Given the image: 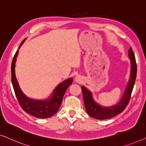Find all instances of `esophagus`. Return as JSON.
<instances>
[{"mask_svg": "<svg viewBox=\"0 0 146 146\" xmlns=\"http://www.w3.org/2000/svg\"><path fill=\"white\" fill-rule=\"evenodd\" d=\"M75 81L77 82H81L82 81V78L81 76H77L75 78Z\"/></svg>", "mask_w": 146, "mask_h": 146, "instance_id": "34e87169", "label": "esophagus"}]
</instances>
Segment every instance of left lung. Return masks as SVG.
<instances>
[{
	"label": "left lung",
	"instance_id": "obj_1",
	"mask_svg": "<svg viewBox=\"0 0 146 146\" xmlns=\"http://www.w3.org/2000/svg\"><path fill=\"white\" fill-rule=\"evenodd\" d=\"M129 59L131 60V75L130 80L127 86L124 94L119 102L113 106L104 108L96 103L92 98V93L84 86H82L84 103L85 108L88 115L95 119H106L115 116L122 112L128 104L131 93L134 86L137 75V64L134 53L130 47L128 51Z\"/></svg>",
	"mask_w": 146,
	"mask_h": 146
}]
</instances>
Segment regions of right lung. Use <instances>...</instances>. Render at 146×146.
I'll use <instances>...</instances> for the list:
<instances>
[{
	"label": "right lung",
	"instance_id": "obj_1",
	"mask_svg": "<svg viewBox=\"0 0 146 146\" xmlns=\"http://www.w3.org/2000/svg\"><path fill=\"white\" fill-rule=\"evenodd\" d=\"M23 42L24 40L21 43L19 48L21 47ZM18 53H19V50L16 52L13 57V62H12L11 79L16 97H17L20 106L23 109V110L27 113L38 117V118L50 117L54 115L59 110L62 102L64 95L69 86L72 83L73 79L68 78L60 84L54 92L52 97L51 98L48 99L47 100L36 101L28 98L22 92L15 76V68Z\"/></svg>",
	"mask_w": 146,
	"mask_h": 146
}]
</instances>
